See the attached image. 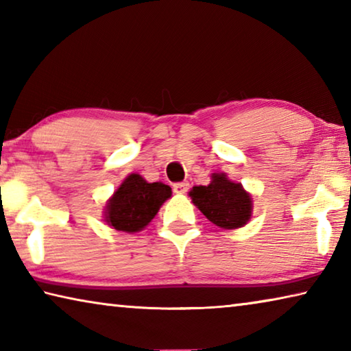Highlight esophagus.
<instances>
[{
    "mask_svg": "<svg viewBox=\"0 0 351 351\" xmlns=\"http://www.w3.org/2000/svg\"><path fill=\"white\" fill-rule=\"evenodd\" d=\"M189 182L187 181H184V182H176V184H173V192L175 193H178V195H184V193H187V190H189Z\"/></svg>",
    "mask_w": 351,
    "mask_h": 351,
    "instance_id": "34e87169",
    "label": "esophagus"
}]
</instances>
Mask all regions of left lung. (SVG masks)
<instances>
[{
    "label": "left lung",
    "instance_id": "1",
    "mask_svg": "<svg viewBox=\"0 0 351 351\" xmlns=\"http://www.w3.org/2000/svg\"><path fill=\"white\" fill-rule=\"evenodd\" d=\"M189 195L203 215L218 228L239 229L251 219V195L226 173H213L209 186H195Z\"/></svg>",
    "mask_w": 351,
    "mask_h": 351
}]
</instances>
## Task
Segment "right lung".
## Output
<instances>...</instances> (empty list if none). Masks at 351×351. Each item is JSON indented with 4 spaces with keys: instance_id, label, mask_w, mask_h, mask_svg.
Masks as SVG:
<instances>
[{
    "instance_id": "right-lung-1",
    "label": "right lung",
    "mask_w": 351,
    "mask_h": 351,
    "mask_svg": "<svg viewBox=\"0 0 351 351\" xmlns=\"http://www.w3.org/2000/svg\"><path fill=\"white\" fill-rule=\"evenodd\" d=\"M171 189L162 182H147L138 173L128 175L105 207V221L122 232H139L152 221Z\"/></svg>"
}]
</instances>
